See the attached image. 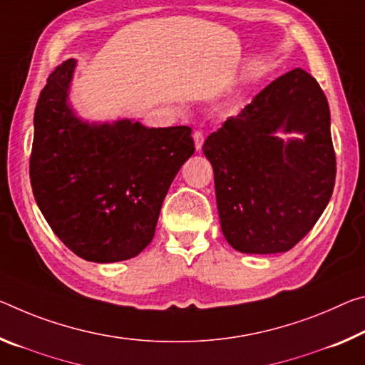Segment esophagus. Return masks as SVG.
Returning <instances> with one entry per match:
<instances>
[{
	"mask_svg": "<svg viewBox=\"0 0 365 365\" xmlns=\"http://www.w3.org/2000/svg\"><path fill=\"white\" fill-rule=\"evenodd\" d=\"M193 140H195V148H196V151H200L201 149V146H203V143H205V135H203V131H195L193 133Z\"/></svg>",
	"mask_w": 365,
	"mask_h": 365,
	"instance_id": "obj_1",
	"label": "esophagus"
}]
</instances>
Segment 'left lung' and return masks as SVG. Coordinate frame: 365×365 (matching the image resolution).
Here are the masks:
<instances>
[{
  "mask_svg": "<svg viewBox=\"0 0 365 365\" xmlns=\"http://www.w3.org/2000/svg\"><path fill=\"white\" fill-rule=\"evenodd\" d=\"M277 129L304 132L287 143ZM225 240L244 253H281L325 211L336 178L329 107L320 84L296 68L253 97L203 144Z\"/></svg>",
  "mask_w": 365,
  "mask_h": 365,
  "instance_id": "1",
  "label": "left lung"
}]
</instances>
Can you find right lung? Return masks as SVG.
<instances>
[{
    "label": "right lung",
    "instance_id": "1",
    "mask_svg": "<svg viewBox=\"0 0 365 365\" xmlns=\"http://www.w3.org/2000/svg\"><path fill=\"white\" fill-rule=\"evenodd\" d=\"M74 65L56 66L37 101L29 160L34 198L73 253L121 262L153 240L162 201L195 153L192 128L81 121L66 103Z\"/></svg>",
    "mask_w": 365,
    "mask_h": 365
}]
</instances>
